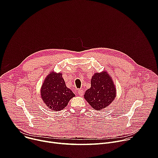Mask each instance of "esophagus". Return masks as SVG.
Segmentation results:
<instances>
[{"mask_svg":"<svg viewBox=\"0 0 158 158\" xmlns=\"http://www.w3.org/2000/svg\"><path fill=\"white\" fill-rule=\"evenodd\" d=\"M78 94L80 96H82L84 94V91L82 89H79L78 91Z\"/></svg>","mask_w":158,"mask_h":158,"instance_id":"esophagus-1","label":"esophagus"}]
</instances>
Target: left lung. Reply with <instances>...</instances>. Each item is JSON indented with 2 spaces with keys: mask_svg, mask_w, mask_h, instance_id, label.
I'll use <instances>...</instances> for the list:
<instances>
[{
  "mask_svg": "<svg viewBox=\"0 0 158 158\" xmlns=\"http://www.w3.org/2000/svg\"><path fill=\"white\" fill-rule=\"evenodd\" d=\"M116 89L111 77L106 72L96 73L91 79V87L84 98L94 109L100 110L109 106L116 97Z\"/></svg>",
  "mask_w": 158,
  "mask_h": 158,
  "instance_id": "obj_1",
  "label": "left lung"
}]
</instances>
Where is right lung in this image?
Listing matches in <instances>:
<instances>
[{
  "instance_id": "right-lung-1",
  "label": "right lung",
  "mask_w": 158,
  "mask_h": 158,
  "mask_svg": "<svg viewBox=\"0 0 158 158\" xmlns=\"http://www.w3.org/2000/svg\"><path fill=\"white\" fill-rule=\"evenodd\" d=\"M41 97L53 110H60L67 106L75 94L65 85L61 73H51L45 79L40 90Z\"/></svg>"
}]
</instances>
